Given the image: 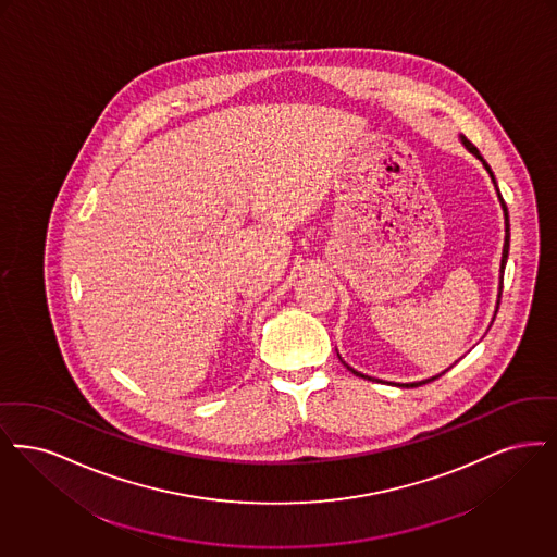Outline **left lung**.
<instances>
[{"label": "left lung", "mask_w": 557, "mask_h": 557, "mask_svg": "<svg viewBox=\"0 0 557 557\" xmlns=\"http://www.w3.org/2000/svg\"><path fill=\"white\" fill-rule=\"evenodd\" d=\"M461 146L466 147L476 160H481L483 162L484 170L488 172V176H491V181H493V185H495V191H497V197H499V203H502V210H504V220H506V239H504V253H502V267H499V287H497V306H495V314H493V320H495V315H497V310H499V301H502V289H504V270H506V264H508V253H509V216H508V206H506V201H504V197L499 194V187H497V181H495V174H493V170L491 166L484 162L483 156H481V151L476 149V147L472 146L463 135H460ZM493 320H491V324H493ZM339 356V354H337ZM341 360V356H339ZM343 362V360H341ZM345 363V362H343ZM347 366V370L349 372H354L356 376H362V379H368V381H379V379H372V376H368V374H362V372H358L356 368H351L349 363H345ZM449 370V368H447ZM447 370H443L441 374H445ZM441 374H436V376H431V379H426V381H416V383H393V385H397V387H418V385H424V383H431V381H435L438 379Z\"/></svg>", "instance_id": "left-lung-1"}]
</instances>
